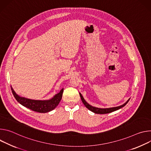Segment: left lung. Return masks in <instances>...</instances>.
Listing matches in <instances>:
<instances>
[{
  "mask_svg": "<svg viewBox=\"0 0 151 151\" xmlns=\"http://www.w3.org/2000/svg\"><path fill=\"white\" fill-rule=\"evenodd\" d=\"M80 94V98L81 99V101L83 102V103L84 104V105L85 106V107L88 109L89 110H91V111L95 113H96V114H106V113H111L112 111H116L117 110H119L121 108L124 107L127 103L129 101V99L128 100V101L124 103V104L121 105V106H118V107H111V108H107V109H100V108H97V107H93L91 105H89L86 101L85 100L84 98L83 97L82 95L79 93Z\"/></svg>",
  "mask_w": 151,
  "mask_h": 151,
  "instance_id": "1",
  "label": "left lung"
}]
</instances>
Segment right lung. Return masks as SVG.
<instances>
[{
  "instance_id": "right-lung-1",
  "label": "right lung",
  "mask_w": 151,
  "mask_h": 151,
  "mask_svg": "<svg viewBox=\"0 0 151 151\" xmlns=\"http://www.w3.org/2000/svg\"><path fill=\"white\" fill-rule=\"evenodd\" d=\"M11 88L14 96L20 104L39 113H47L55 109L60 101L63 92V89H62L58 93L48 100H34L21 97L15 92L11 86Z\"/></svg>"
}]
</instances>
